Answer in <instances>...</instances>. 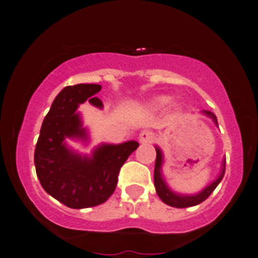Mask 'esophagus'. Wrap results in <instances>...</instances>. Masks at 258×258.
<instances>
[{
  "label": "esophagus",
  "instance_id": "34e87169",
  "mask_svg": "<svg viewBox=\"0 0 258 258\" xmlns=\"http://www.w3.org/2000/svg\"><path fill=\"white\" fill-rule=\"evenodd\" d=\"M154 139H156V135H154L153 131H149V130H144V131H142V134H140V136H139V140H140V143H153Z\"/></svg>",
  "mask_w": 258,
  "mask_h": 258
}]
</instances>
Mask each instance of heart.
Masks as SVG:
<instances>
[{"instance_id":"b5f03b06","label":"heart","mask_w":258,"mask_h":258,"mask_svg":"<svg viewBox=\"0 0 258 258\" xmlns=\"http://www.w3.org/2000/svg\"><path fill=\"white\" fill-rule=\"evenodd\" d=\"M169 101H170V98L169 97H165V96H163V97H158V98H157V100L153 102V104H154V106L161 107V106H165V105H166Z\"/></svg>"}]
</instances>
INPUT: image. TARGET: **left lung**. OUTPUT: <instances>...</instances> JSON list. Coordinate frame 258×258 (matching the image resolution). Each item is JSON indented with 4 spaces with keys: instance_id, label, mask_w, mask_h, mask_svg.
<instances>
[{
    "instance_id": "8db88e82",
    "label": "left lung",
    "mask_w": 258,
    "mask_h": 258,
    "mask_svg": "<svg viewBox=\"0 0 258 258\" xmlns=\"http://www.w3.org/2000/svg\"><path fill=\"white\" fill-rule=\"evenodd\" d=\"M204 113L207 114L208 116H210L214 123H216L217 126H218V122H217V116L212 113V111H204ZM157 156H156V165H154V187H156V192L157 195L160 196L161 200L163 201L165 204L170 205V207L174 208H188V207H195V205H199L203 201H205L208 197L210 196L214 189H216L217 185L219 184V182L222 180L223 175H225V170H226V158L223 160L222 163V172H221V175L218 176L217 180L212 183V184L208 185L203 192L200 194L195 195V196H182V195H176L174 194L172 191H170V188L167 187L165 180L162 179V175H161V165H162V153L161 151L157 148L156 149Z\"/></svg>"
}]
</instances>
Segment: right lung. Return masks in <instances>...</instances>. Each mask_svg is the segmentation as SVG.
<instances>
[{
  "label": "right lung",
  "instance_id": "add662e5",
  "mask_svg": "<svg viewBox=\"0 0 258 258\" xmlns=\"http://www.w3.org/2000/svg\"><path fill=\"white\" fill-rule=\"evenodd\" d=\"M100 91L98 84H76L62 89L42 120L36 144V174L42 188L73 209L105 203L115 191L120 167L139 147L138 142L102 145L88 158L73 153L64 145V138H87L76 109L87 100L102 107L101 100L95 97Z\"/></svg>",
  "mask_w": 258,
  "mask_h": 258
}]
</instances>
